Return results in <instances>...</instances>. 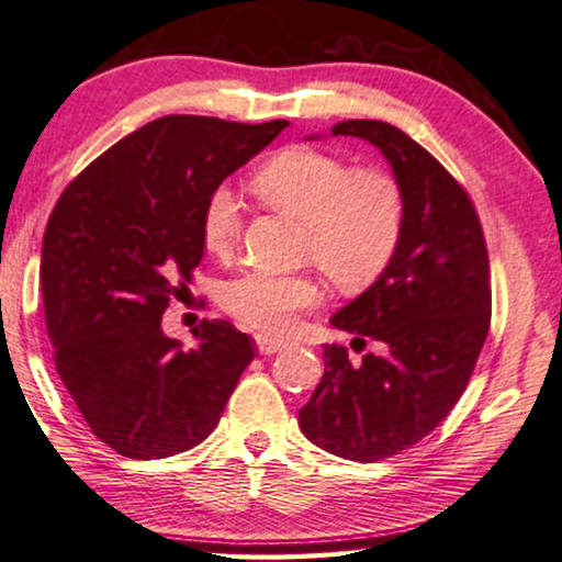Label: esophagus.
<instances>
[{"mask_svg":"<svg viewBox=\"0 0 562 562\" xmlns=\"http://www.w3.org/2000/svg\"><path fill=\"white\" fill-rule=\"evenodd\" d=\"M257 349L262 357H272V353H280L284 349V344L272 336H257Z\"/></svg>","mask_w":562,"mask_h":562,"instance_id":"34e87169","label":"esophagus"}]
</instances>
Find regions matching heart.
I'll list each match as a JSON object with an SVG mask.
<instances>
[{
  "label": "heart",
  "instance_id": "b5f03b06",
  "mask_svg": "<svg viewBox=\"0 0 562 562\" xmlns=\"http://www.w3.org/2000/svg\"><path fill=\"white\" fill-rule=\"evenodd\" d=\"M265 203L303 221L300 257L315 262L338 290L374 282L402 241L407 201L400 180L382 168H351L344 157L295 145L270 157L251 178ZM239 205L228 188H213L203 203L201 239L216 257L239 239ZM321 282L311 272L244 270L218 290V303L267 336L288 334L300 311L318 305Z\"/></svg>",
  "mask_w": 562,
  "mask_h": 562
}]
</instances>
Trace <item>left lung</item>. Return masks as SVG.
Wrapping results in <instances>:
<instances>
[{
    "mask_svg": "<svg viewBox=\"0 0 562 562\" xmlns=\"http://www.w3.org/2000/svg\"><path fill=\"white\" fill-rule=\"evenodd\" d=\"M334 137H359L392 165L407 201L392 262L330 326L382 353L351 363L344 346L323 349L326 371L300 409V430L349 461L397 456L446 420L469 384L492 323L486 239L463 186L397 126L349 120Z\"/></svg>",
    "mask_w": 562,
    "mask_h": 562,
    "instance_id": "left-lung-1",
    "label": "left lung"
}]
</instances>
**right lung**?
Masks as SVG:
<instances>
[{
  "label": "right lung",
  "mask_w": 562,
  "mask_h": 562,
  "mask_svg": "<svg viewBox=\"0 0 562 562\" xmlns=\"http://www.w3.org/2000/svg\"><path fill=\"white\" fill-rule=\"evenodd\" d=\"M284 126L160 116L99 155L47 218L41 284L55 369L120 456L199 446L255 359V341L226 321H203L186 351L162 334V313L201 265L209 193Z\"/></svg>",
  "instance_id": "right-lung-1"
}]
</instances>
